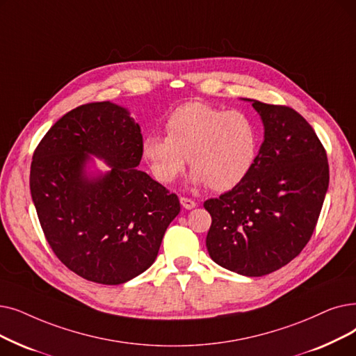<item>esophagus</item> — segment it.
Masks as SVG:
<instances>
[{
  "label": "esophagus",
  "mask_w": 356,
  "mask_h": 356,
  "mask_svg": "<svg viewBox=\"0 0 356 356\" xmlns=\"http://www.w3.org/2000/svg\"><path fill=\"white\" fill-rule=\"evenodd\" d=\"M180 204L184 209H193L196 207V202L189 197H180Z\"/></svg>",
  "instance_id": "esophagus-1"
}]
</instances>
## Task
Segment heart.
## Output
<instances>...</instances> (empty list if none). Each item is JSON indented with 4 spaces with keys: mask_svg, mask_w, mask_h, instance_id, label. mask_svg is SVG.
Instances as JSON below:
<instances>
[{
    "mask_svg": "<svg viewBox=\"0 0 356 356\" xmlns=\"http://www.w3.org/2000/svg\"><path fill=\"white\" fill-rule=\"evenodd\" d=\"M165 135L149 134L143 154L159 181L173 183L186 165L193 168L191 181L213 191H229L240 184L257 160L259 132L241 112H224L205 103H186L170 115Z\"/></svg>",
    "mask_w": 356,
    "mask_h": 356,
    "instance_id": "1",
    "label": "heart"
}]
</instances>
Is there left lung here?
Masks as SVG:
<instances>
[{"label": "left lung", "mask_w": 356, "mask_h": 356, "mask_svg": "<svg viewBox=\"0 0 356 356\" xmlns=\"http://www.w3.org/2000/svg\"><path fill=\"white\" fill-rule=\"evenodd\" d=\"M252 102L265 140L247 177L205 200L211 259L231 272L264 276L297 257L312 238L329 188V163L314 129L286 106Z\"/></svg>", "instance_id": "left-lung-1"}]
</instances>
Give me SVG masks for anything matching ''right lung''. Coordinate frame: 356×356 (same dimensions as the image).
<instances>
[{
	"label": "right lung",
	"mask_w": 356,
	"mask_h": 356,
	"mask_svg": "<svg viewBox=\"0 0 356 356\" xmlns=\"http://www.w3.org/2000/svg\"><path fill=\"white\" fill-rule=\"evenodd\" d=\"M110 170H88L90 156ZM141 128L111 102L83 104L42 138L30 193L46 240L63 264L91 282L119 285L156 260L179 197L136 167Z\"/></svg>",
	"instance_id": "add662e5"
}]
</instances>
